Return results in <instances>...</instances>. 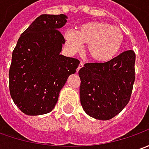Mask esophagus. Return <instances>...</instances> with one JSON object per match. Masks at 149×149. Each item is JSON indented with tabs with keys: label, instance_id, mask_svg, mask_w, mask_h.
Returning <instances> with one entry per match:
<instances>
[{
	"label": "esophagus",
	"instance_id": "1",
	"mask_svg": "<svg viewBox=\"0 0 149 149\" xmlns=\"http://www.w3.org/2000/svg\"><path fill=\"white\" fill-rule=\"evenodd\" d=\"M83 65H84L83 64V63H82V62H81V63H80V64L78 65V68H77V72H78V71H79V70L83 67Z\"/></svg>",
	"mask_w": 149,
	"mask_h": 149
}]
</instances>
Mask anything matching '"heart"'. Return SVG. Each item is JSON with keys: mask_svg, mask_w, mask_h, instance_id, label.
I'll return each mask as SVG.
<instances>
[{"mask_svg": "<svg viewBox=\"0 0 149 149\" xmlns=\"http://www.w3.org/2000/svg\"><path fill=\"white\" fill-rule=\"evenodd\" d=\"M64 36L69 49L74 53L80 52L83 44H87L88 57L98 63H105L114 58L124 42L120 29L105 22L85 23L77 31L68 30Z\"/></svg>", "mask_w": 149, "mask_h": 149, "instance_id": "heart-1", "label": "heart"}]
</instances>
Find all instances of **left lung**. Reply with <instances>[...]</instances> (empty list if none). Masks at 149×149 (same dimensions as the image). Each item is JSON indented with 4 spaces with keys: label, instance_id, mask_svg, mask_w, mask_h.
<instances>
[{
    "label": "left lung",
    "instance_id": "1",
    "mask_svg": "<svg viewBox=\"0 0 149 149\" xmlns=\"http://www.w3.org/2000/svg\"><path fill=\"white\" fill-rule=\"evenodd\" d=\"M135 54L127 50L105 63H85L78 72L80 100L85 112L108 120L130 100L135 79Z\"/></svg>",
    "mask_w": 149,
    "mask_h": 149
}]
</instances>
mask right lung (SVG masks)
Segmentation results:
<instances>
[{
	"label": "right lung",
	"mask_w": 149,
	"mask_h": 149,
	"mask_svg": "<svg viewBox=\"0 0 149 149\" xmlns=\"http://www.w3.org/2000/svg\"><path fill=\"white\" fill-rule=\"evenodd\" d=\"M61 15H41L21 33L12 53L9 88L14 103L28 116L47 114L58 102L60 90L76 72L78 59L61 55L67 22Z\"/></svg>",
	"instance_id": "obj_1"
}]
</instances>
